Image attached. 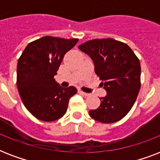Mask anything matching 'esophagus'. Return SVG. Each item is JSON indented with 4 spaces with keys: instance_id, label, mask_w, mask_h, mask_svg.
Wrapping results in <instances>:
<instances>
[{
    "instance_id": "1",
    "label": "esophagus",
    "mask_w": 160,
    "mask_h": 160,
    "mask_svg": "<svg viewBox=\"0 0 160 160\" xmlns=\"http://www.w3.org/2000/svg\"><path fill=\"white\" fill-rule=\"evenodd\" d=\"M78 92L80 93V95H82L83 96H89V95H90V94H87V93L84 92V91H82V90H78Z\"/></svg>"
}]
</instances>
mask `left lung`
<instances>
[{
  "label": "left lung",
  "instance_id": "obj_1",
  "mask_svg": "<svg viewBox=\"0 0 160 160\" xmlns=\"http://www.w3.org/2000/svg\"><path fill=\"white\" fill-rule=\"evenodd\" d=\"M78 48L92 59L107 92L100 107L89 111L90 117L104 124L119 121L131 109L140 90L139 60L128 45L111 38L91 40Z\"/></svg>",
  "mask_w": 160,
  "mask_h": 160
}]
</instances>
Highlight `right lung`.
I'll return each instance as SVG.
<instances>
[{"mask_svg":"<svg viewBox=\"0 0 160 160\" xmlns=\"http://www.w3.org/2000/svg\"><path fill=\"white\" fill-rule=\"evenodd\" d=\"M78 39L44 36L27 45L19 58L16 85L24 105L42 121L60 119L66 113L70 98L76 88L61 87L54 76L64 55Z\"/></svg>","mask_w":160,"mask_h":160,"instance_id":"obj_1","label":"right lung"}]
</instances>
